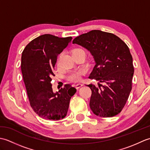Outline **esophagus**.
<instances>
[{"label": "esophagus", "instance_id": "1", "mask_svg": "<svg viewBox=\"0 0 150 150\" xmlns=\"http://www.w3.org/2000/svg\"><path fill=\"white\" fill-rule=\"evenodd\" d=\"M82 86H83V84H81V83H79V84H75V88H77V89H79V88H80L81 87H82Z\"/></svg>", "mask_w": 150, "mask_h": 150}]
</instances>
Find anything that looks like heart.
I'll return each mask as SVG.
<instances>
[{"instance_id": "b5f03b06", "label": "heart", "mask_w": 150, "mask_h": 150, "mask_svg": "<svg viewBox=\"0 0 150 150\" xmlns=\"http://www.w3.org/2000/svg\"><path fill=\"white\" fill-rule=\"evenodd\" d=\"M72 54H73V56H76V55H86V52L82 48H81V47H77V48H75L74 50L73 51ZM62 55H63V53H61L59 55L58 59H57V66H60V59H61ZM84 73H85V71L83 69H80V70H77V71H73V72L69 73V75L68 76V79L70 81L78 82L79 81H81L82 76L84 75Z\"/></svg>"}]
</instances>
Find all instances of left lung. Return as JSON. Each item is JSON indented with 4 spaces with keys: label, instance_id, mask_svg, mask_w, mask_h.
Returning a JSON list of instances; mask_svg holds the SVG:
<instances>
[{
    "label": "left lung",
    "instance_id": "left-lung-1",
    "mask_svg": "<svg viewBox=\"0 0 150 150\" xmlns=\"http://www.w3.org/2000/svg\"><path fill=\"white\" fill-rule=\"evenodd\" d=\"M73 44L90 51L95 65L89 77L104 83L87 85L91 90V110L101 117L117 115L132 88L134 68L128 46L115 35L95 30L75 38Z\"/></svg>",
    "mask_w": 150,
    "mask_h": 150
}]
</instances>
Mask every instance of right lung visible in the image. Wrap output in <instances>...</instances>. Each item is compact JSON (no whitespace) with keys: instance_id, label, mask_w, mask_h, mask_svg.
I'll use <instances>...</instances> for the list:
<instances>
[{"instance_id":"add662e5","label":"right lung","mask_w":150,"mask_h":150,"mask_svg":"<svg viewBox=\"0 0 150 150\" xmlns=\"http://www.w3.org/2000/svg\"><path fill=\"white\" fill-rule=\"evenodd\" d=\"M71 39V37L60 38L44 34L31 40L22 53L21 71L30 106L46 120L64 118L70 99L77 91L70 84H66L53 93L51 84L57 56Z\"/></svg>"}]
</instances>
